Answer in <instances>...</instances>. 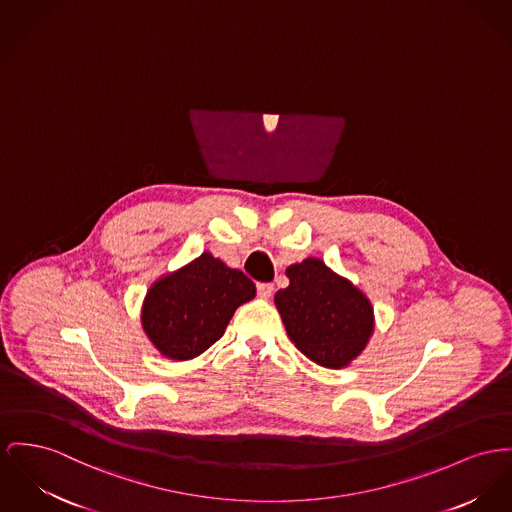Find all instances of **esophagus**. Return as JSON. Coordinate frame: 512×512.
Wrapping results in <instances>:
<instances>
[{
    "mask_svg": "<svg viewBox=\"0 0 512 512\" xmlns=\"http://www.w3.org/2000/svg\"><path fill=\"white\" fill-rule=\"evenodd\" d=\"M273 293L272 283H258V295L264 299H270Z\"/></svg>",
    "mask_w": 512,
    "mask_h": 512,
    "instance_id": "obj_1",
    "label": "esophagus"
}]
</instances>
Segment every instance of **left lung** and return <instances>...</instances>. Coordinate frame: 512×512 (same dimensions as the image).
I'll list each match as a JSON object with an SVG mask.
<instances>
[{"label":"left lung","instance_id":"left-lung-1","mask_svg":"<svg viewBox=\"0 0 512 512\" xmlns=\"http://www.w3.org/2000/svg\"><path fill=\"white\" fill-rule=\"evenodd\" d=\"M285 273L289 287L275 293V307L287 336L314 363L345 367L373 334L371 303L322 260L307 258Z\"/></svg>","mask_w":512,"mask_h":512}]
</instances>
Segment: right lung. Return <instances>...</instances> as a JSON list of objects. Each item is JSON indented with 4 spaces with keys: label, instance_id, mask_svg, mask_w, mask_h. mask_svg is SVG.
Masks as SVG:
<instances>
[{
    "label": "right lung",
    "instance_id": "1",
    "mask_svg": "<svg viewBox=\"0 0 512 512\" xmlns=\"http://www.w3.org/2000/svg\"><path fill=\"white\" fill-rule=\"evenodd\" d=\"M254 295L252 279L205 252L149 289L143 330L165 357L186 361L219 340L235 310Z\"/></svg>",
    "mask_w": 512,
    "mask_h": 512
}]
</instances>
